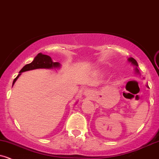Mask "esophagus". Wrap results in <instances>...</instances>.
<instances>
[{"label": "esophagus", "mask_w": 159, "mask_h": 159, "mask_svg": "<svg viewBox=\"0 0 159 159\" xmlns=\"http://www.w3.org/2000/svg\"><path fill=\"white\" fill-rule=\"evenodd\" d=\"M85 95H87V96H88V95H89L90 94V93H89V91H85Z\"/></svg>", "instance_id": "esophagus-1"}]
</instances>
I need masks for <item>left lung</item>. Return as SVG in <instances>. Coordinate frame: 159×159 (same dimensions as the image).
Segmentation results:
<instances>
[{"label":"left lung","mask_w":159,"mask_h":159,"mask_svg":"<svg viewBox=\"0 0 159 159\" xmlns=\"http://www.w3.org/2000/svg\"><path fill=\"white\" fill-rule=\"evenodd\" d=\"M128 60H129V61H130V62L132 63V64L134 65V66H136V72L139 73V69H138V68H137V67H138V63H137L136 60L134 59V58H129Z\"/></svg>","instance_id":"left-lung-1"}]
</instances>
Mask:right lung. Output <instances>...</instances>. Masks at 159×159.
Masks as SVG:
<instances>
[{
	"mask_svg": "<svg viewBox=\"0 0 159 159\" xmlns=\"http://www.w3.org/2000/svg\"><path fill=\"white\" fill-rule=\"evenodd\" d=\"M58 66H59V63L53 62V61H52V58H50L49 56L43 55V53H39V54L35 57L34 60H33L31 63L26 65V66L23 67L22 69L20 71V74L18 75V76L16 77V78H14V80H13V84H14L15 81H16L18 77L21 75V72H23V71L36 69V68H57Z\"/></svg>",
	"mask_w": 159,
	"mask_h": 159,
	"instance_id": "1",
	"label": "right lung"
}]
</instances>
